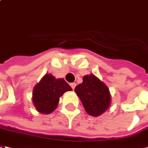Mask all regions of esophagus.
Segmentation results:
<instances>
[{"mask_svg":"<svg viewBox=\"0 0 148 148\" xmlns=\"http://www.w3.org/2000/svg\"><path fill=\"white\" fill-rule=\"evenodd\" d=\"M70 85H71V87H72V88L74 90V89H75V88H76V83H72V84H70Z\"/></svg>","mask_w":148,"mask_h":148,"instance_id":"1","label":"esophagus"}]
</instances>
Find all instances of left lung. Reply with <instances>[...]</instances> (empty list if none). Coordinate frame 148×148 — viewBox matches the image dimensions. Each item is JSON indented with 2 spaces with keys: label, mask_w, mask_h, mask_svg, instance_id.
Here are the masks:
<instances>
[{
  "label": "left lung",
  "mask_w": 148,
  "mask_h": 148,
  "mask_svg": "<svg viewBox=\"0 0 148 148\" xmlns=\"http://www.w3.org/2000/svg\"><path fill=\"white\" fill-rule=\"evenodd\" d=\"M75 92L86 112L92 116L102 115L111 104L112 96L108 86L92 73L83 77V82L75 88Z\"/></svg>",
  "instance_id": "left-lung-1"
}]
</instances>
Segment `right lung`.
I'll list each match as a JSON object with an SVG mask.
<instances>
[{"instance_id": "add662e5", "label": "right lung", "mask_w": 148, "mask_h": 148, "mask_svg": "<svg viewBox=\"0 0 148 148\" xmlns=\"http://www.w3.org/2000/svg\"><path fill=\"white\" fill-rule=\"evenodd\" d=\"M72 88L62 78L56 79L52 74L46 73L32 91V103L36 110L41 114L52 113L57 108L60 97Z\"/></svg>"}]
</instances>
